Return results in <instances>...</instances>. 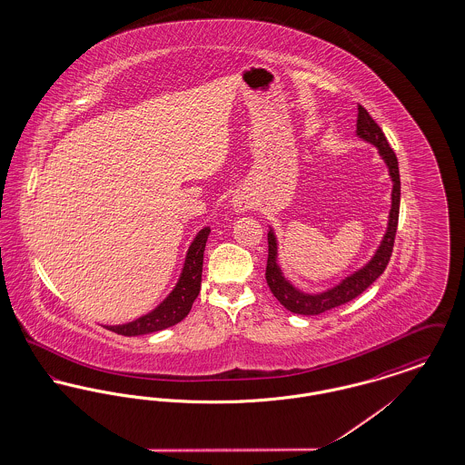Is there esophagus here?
<instances>
[{"instance_id": "1", "label": "esophagus", "mask_w": 465, "mask_h": 465, "mask_svg": "<svg viewBox=\"0 0 465 465\" xmlns=\"http://www.w3.org/2000/svg\"><path fill=\"white\" fill-rule=\"evenodd\" d=\"M249 205H251V203H249V200L245 199V197H235V199H233V207H235L237 213L247 211Z\"/></svg>"}]
</instances>
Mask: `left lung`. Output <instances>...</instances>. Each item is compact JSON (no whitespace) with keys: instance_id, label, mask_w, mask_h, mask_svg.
Listing matches in <instances>:
<instances>
[{"instance_id":"obj_1","label":"left lung","mask_w":465,"mask_h":465,"mask_svg":"<svg viewBox=\"0 0 465 465\" xmlns=\"http://www.w3.org/2000/svg\"><path fill=\"white\" fill-rule=\"evenodd\" d=\"M357 137L362 141L373 144L381 160L387 163L389 176L392 179V205L389 213L387 232L378 245L373 258L359 268L349 277H345L340 284L334 288L326 289L322 292H303L294 288L288 279L284 277L281 266L277 263V237L273 233V228L268 232V260H266V284L273 296L284 305L289 312L300 313V315H319L326 310L340 307L351 300L357 298L361 292L370 288L376 279L383 273V270L389 265L392 256V247L396 239L399 220V202H401V179H399L398 156L389 146V141L381 129L378 127L375 120L370 116V113L364 110L361 104L357 106Z\"/></svg>"}]
</instances>
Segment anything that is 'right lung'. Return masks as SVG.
<instances>
[{"instance_id":"1","label":"right lung","mask_w":465,"mask_h":465,"mask_svg":"<svg viewBox=\"0 0 465 465\" xmlns=\"http://www.w3.org/2000/svg\"><path fill=\"white\" fill-rule=\"evenodd\" d=\"M209 233H211V228L205 226L195 235L193 242L190 243V247H188L184 265L181 270L176 286L156 309L135 319L133 322L118 324V326H106V328L116 334L137 336V334L162 331L165 328H171L177 322H181L190 313L193 302L199 296L203 249H205Z\"/></svg>"}]
</instances>
